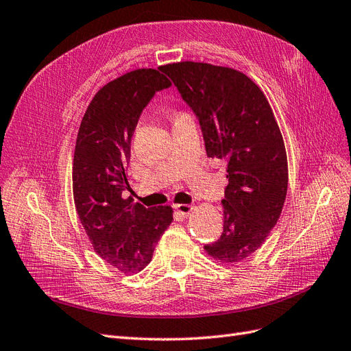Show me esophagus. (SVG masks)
<instances>
[{"mask_svg": "<svg viewBox=\"0 0 351 351\" xmlns=\"http://www.w3.org/2000/svg\"><path fill=\"white\" fill-rule=\"evenodd\" d=\"M174 208L177 210V213L183 214V215H189L192 213L193 206L192 205H187V204H178V205H174Z\"/></svg>", "mask_w": 351, "mask_h": 351, "instance_id": "1", "label": "esophagus"}]
</instances>
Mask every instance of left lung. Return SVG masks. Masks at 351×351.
Masks as SVG:
<instances>
[{"mask_svg":"<svg viewBox=\"0 0 351 351\" xmlns=\"http://www.w3.org/2000/svg\"><path fill=\"white\" fill-rule=\"evenodd\" d=\"M159 69L199 118L208 158L226 165L223 233L204 250L217 263H241L266 242L288 191L285 143L270 103L250 77L226 66L187 60Z\"/></svg>","mask_w":351,"mask_h":351,"instance_id":"1","label":"left lung"}]
</instances>
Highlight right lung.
<instances>
[{
    "label": "right lung",
    "mask_w": 351,
    "mask_h": 351,
    "mask_svg": "<svg viewBox=\"0 0 351 351\" xmlns=\"http://www.w3.org/2000/svg\"><path fill=\"white\" fill-rule=\"evenodd\" d=\"M169 85L165 75L147 68L103 85L84 113L75 143L72 189L81 224L99 257L125 274L147 266L173 223L171 206L146 208L122 197L140 113Z\"/></svg>",
    "instance_id": "obj_1"
}]
</instances>
